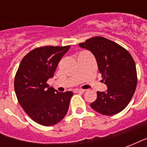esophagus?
<instances>
[{
	"label": "esophagus",
	"mask_w": 147,
	"mask_h": 147,
	"mask_svg": "<svg viewBox=\"0 0 147 147\" xmlns=\"http://www.w3.org/2000/svg\"><path fill=\"white\" fill-rule=\"evenodd\" d=\"M76 93H84L85 92V90H82V89H76L74 90Z\"/></svg>",
	"instance_id": "obj_1"
}]
</instances>
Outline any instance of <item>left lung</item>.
I'll return each mask as SVG.
<instances>
[{
  "instance_id": "left-lung-1",
  "label": "left lung",
  "mask_w": 147,
  "mask_h": 147,
  "mask_svg": "<svg viewBox=\"0 0 147 147\" xmlns=\"http://www.w3.org/2000/svg\"><path fill=\"white\" fill-rule=\"evenodd\" d=\"M95 57L99 72L108 89L97 92V99L91 108L102 115H114L125 109L131 101L137 85L135 61L126 49L116 42L94 37L79 44Z\"/></svg>"
}]
</instances>
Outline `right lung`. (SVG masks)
Masks as SVG:
<instances>
[{"label": "right lung", "mask_w": 147, "mask_h": 147, "mask_svg": "<svg viewBox=\"0 0 147 147\" xmlns=\"http://www.w3.org/2000/svg\"><path fill=\"white\" fill-rule=\"evenodd\" d=\"M70 48L43 46L28 53L21 61L14 81L18 102L36 123L52 126L67 114L71 91L58 92L47 81L54 75L58 63Z\"/></svg>", "instance_id": "add662e5"}]
</instances>
